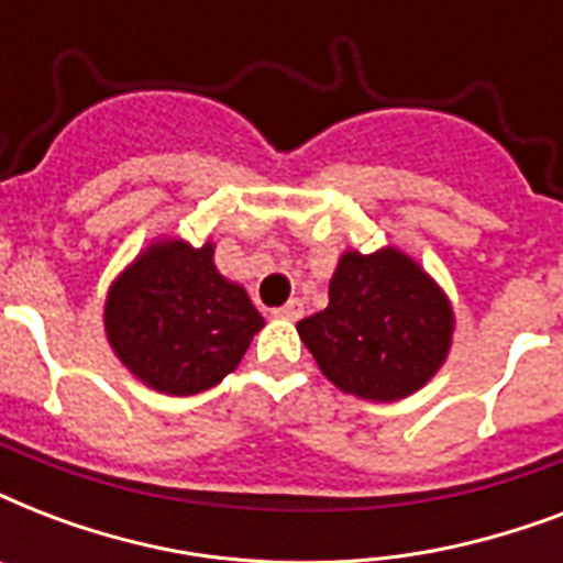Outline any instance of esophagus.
Instances as JSON below:
<instances>
[{"label":"esophagus","instance_id":"esophagus-1","mask_svg":"<svg viewBox=\"0 0 563 563\" xmlns=\"http://www.w3.org/2000/svg\"><path fill=\"white\" fill-rule=\"evenodd\" d=\"M274 316L286 318V321H298V318L303 316V303H300L298 298H291L289 303H283V307L274 309Z\"/></svg>","mask_w":563,"mask_h":563}]
</instances>
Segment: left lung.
I'll return each mask as SVG.
<instances>
[{
	"mask_svg": "<svg viewBox=\"0 0 563 563\" xmlns=\"http://www.w3.org/2000/svg\"><path fill=\"white\" fill-rule=\"evenodd\" d=\"M455 312L418 260L397 247L344 251L330 303L298 321L321 374L360 400L394 402L420 391L453 347Z\"/></svg>",
	"mask_w": 563,
	"mask_h": 563,
	"instance_id": "left-lung-1",
	"label": "left lung"
}]
</instances>
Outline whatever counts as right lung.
Returning <instances> with one entry per match:
<instances>
[{"mask_svg":"<svg viewBox=\"0 0 563 563\" xmlns=\"http://www.w3.org/2000/svg\"><path fill=\"white\" fill-rule=\"evenodd\" d=\"M216 245L157 239L110 283L104 333L143 385L172 397L201 394L236 371L265 327L239 283L219 274Z\"/></svg>","mask_w":563,"mask_h":563,"instance_id":"1","label":"right lung"}]
</instances>
